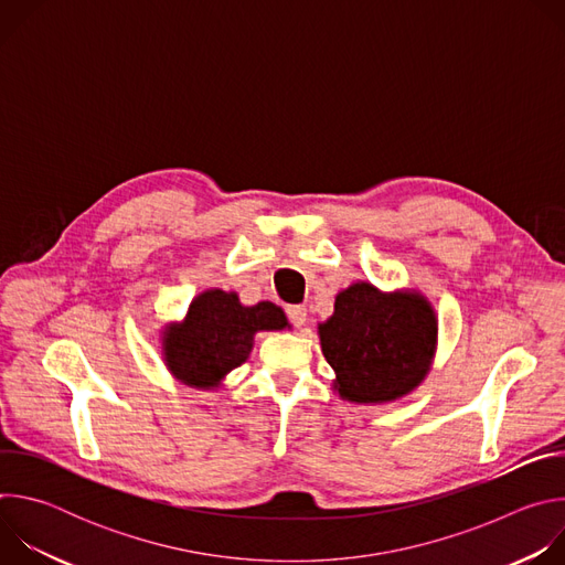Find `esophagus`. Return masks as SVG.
Returning <instances> with one entry per match:
<instances>
[{
  "label": "esophagus",
  "instance_id": "obj_1",
  "mask_svg": "<svg viewBox=\"0 0 565 565\" xmlns=\"http://www.w3.org/2000/svg\"><path fill=\"white\" fill-rule=\"evenodd\" d=\"M286 315H288V321L295 329H301L306 324V319H308V312H306L303 306H288Z\"/></svg>",
  "mask_w": 565,
  "mask_h": 565
}]
</instances>
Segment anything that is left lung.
Segmentation results:
<instances>
[{
	"label": "left lung",
	"mask_w": 565,
	"mask_h": 565,
	"mask_svg": "<svg viewBox=\"0 0 565 565\" xmlns=\"http://www.w3.org/2000/svg\"><path fill=\"white\" fill-rule=\"evenodd\" d=\"M319 338L342 397L388 402L425 377L436 317L420 295H384L371 284H353L338 295L335 312L319 327Z\"/></svg>",
	"instance_id": "obj_1"
}]
</instances>
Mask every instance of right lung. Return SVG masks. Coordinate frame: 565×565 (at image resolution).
Wrapping results in <instances>:
<instances>
[{"mask_svg": "<svg viewBox=\"0 0 565 565\" xmlns=\"http://www.w3.org/2000/svg\"><path fill=\"white\" fill-rule=\"evenodd\" d=\"M284 327L281 308L270 301L241 306L236 295L210 290L192 301L185 324L168 333L166 358L183 382L212 386L246 362L257 331Z\"/></svg>", "mask_w": 565, "mask_h": 565, "instance_id": "right-lung-1", "label": "right lung"}]
</instances>
